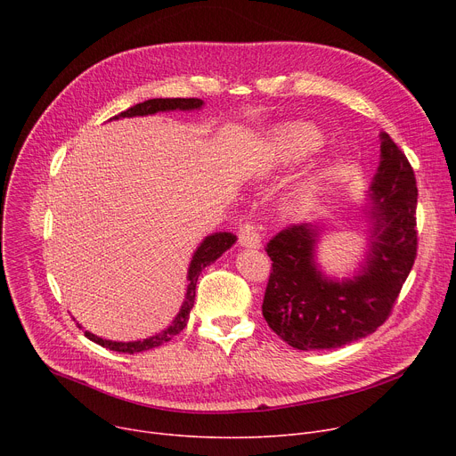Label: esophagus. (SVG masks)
Masks as SVG:
<instances>
[{"label":"esophagus","mask_w":456,"mask_h":456,"mask_svg":"<svg viewBox=\"0 0 456 456\" xmlns=\"http://www.w3.org/2000/svg\"><path fill=\"white\" fill-rule=\"evenodd\" d=\"M238 242H240L244 248L258 249L260 248V232L256 231V227L253 224L246 222L240 225V229H238Z\"/></svg>","instance_id":"obj_1"}]
</instances>
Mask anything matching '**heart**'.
Returning <instances> with one entry per match:
<instances>
[{"mask_svg": "<svg viewBox=\"0 0 456 456\" xmlns=\"http://www.w3.org/2000/svg\"><path fill=\"white\" fill-rule=\"evenodd\" d=\"M320 148V134L306 126H297L284 129L279 133L270 150V166L272 167H290L297 166L303 160H306ZM310 201H313V191L310 188H301L286 203V208L290 212H301L305 210Z\"/></svg>", "mask_w": 456, "mask_h": 456, "instance_id": "b5f03b06", "label": "heart"}]
</instances>
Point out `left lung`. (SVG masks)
I'll return each instance as SVG.
<instances>
[{"label": "left lung", "mask_w": 456, "mask_h": 456, "mask_svg": "<svg viewBox=\"0 0 456 456\" xmlns=\"http://www.w3.org/2000/svg\"><path fill=\"white\" fill-rule=\"evenodd\" d=\"M371 184L375 220L370 255L353 281H330L314 262L318 231L292 224L266 244L272 258L262 316L296 349H334L375 332L392 314L418 255L414 170L387 134Z\"/></svg>", "instance_id": "1"}]
</instances>
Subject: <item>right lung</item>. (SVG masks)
Segmentation results:
<instances>
[{
    "label": "right lung",
    "mask_w": 456,
    "mask_h": 456,
    "mask_svg": "<svg viewBox=\"0 0 456 456\" xmlns=\"http://www.w3.org/2000/svg\"><path fill=\"white\" fill-rule=\"evenodd\" d=\"M203 105L201 100L198 98H157V100H148V102H142V103H136L134 107L119 112L118 116H114L112 119H118V118H131V116H146V114H155L159 110H175V109H181V110H191V109H200ZM236 240V236L231 234V232H214L210 236H207L205 240L201 242V246L198 248V251L194 253V256H191V262H190V268H188V289H186V299L179 310V314L175 316L174 323L167 327L166 330L155 334V337L151 338H146V340H138V342H110V340H103L100 337H95V334H90L85 330V337L95 344H100L110 351H118V353H140V351H148V349H153V347H159L166 342H170L174 337H177V334L186 327V322H188V316H190V310L191 306H194V299H196V282H198V277L200 273L210 266L212 262L222 256L224 251H227Z\"/></svg>",
    "instance_id": "add662e5"
}]
</instances>
